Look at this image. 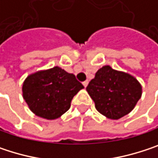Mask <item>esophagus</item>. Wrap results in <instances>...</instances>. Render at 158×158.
Returning <instances> with one entry per match:
<instances>
[{"label": "esophagus", "mask_w": 158, "mask_h": 158, "mask_svg": "<svg viewBox=\"0 0 158 158\" xmlns=\"http://www.w3.org/2000/svg\"><path fill=\"white\" fill-rule=\"evenodd\" d=\"M82 84H83V86L86 88V87L88 86V84H89V81H88V80H85V81H83V83H82Z\"/></svg>", "instance_id": "esophagus-1"}]
</instances>
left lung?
I'll use <instances>...</instances> for the list:
<instances>
[{"instance_id":"8db88e82","label":"left lung","mask_w":158,"mask_h":158,"mask_svg":"<svg viewBox=\"0 0 158 158\" xmlns=\"http://www.w3.org/2000/svg\"><path fill=\"white\" fill-rule=\"evenodd\" d=\"M96 110L117 120L128 114L141 98L142 87L133 76L114 70L110 66L100 69L86 88Z\"/></svg>"}]
</instances>
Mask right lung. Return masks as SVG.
Segmentation results:
<instances>
[{"mask_svg":"<svg viewBox=\"0 0 158 158\" xmlns=\"http://www.w3.org/2000/svg\"><path fill=\"white\" fill-rule=\"evenodd\" d=\"M83 88L74 74L54 67L28 76L23 84V96L35 115L54 120L70 108L73 97Z\"/></svg>","mask_w":158,"mask_h":158,"instance_id":"1","label":"right lung"}]
</instances>
